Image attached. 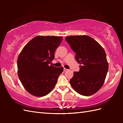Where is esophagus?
Masks as SVG:
<instances>
[{
  "label": "esophagus",
  "instance_id": "obj_1",
  "mask_svg": "<svg viewBox=\"0 0 123 123\" xmlns=\"http://www.w3.org/2000/svg\"><path fill=\"white\" fill-rule=\"evenodd\" d=\"M64 71H68V70L67 69H66V68H64Z\"/></svg>",
  "mask_w": 123,
  "mask_h": 123
}]
</instances>
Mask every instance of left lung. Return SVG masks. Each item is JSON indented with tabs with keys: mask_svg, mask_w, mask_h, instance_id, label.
I'll return each instance as SVG.
<instances>
[{
	"mask_svg": "<svg viewBox=\"0 0 123 123\" xmlns=\"http://www.w3.org/2000/svg\"><path fill=\"white\" fill-rule=\"evenodd\" d=\"M66 40L81 64L79 71L74 72L70 84L80 95H92L103 85L108 72L105 51L97 42L87 35L66 36Z\"/></svg>",
	"mask_w": 123,
	"mask_h": 123,
	"instance_id": "1",
	"label": "left lung"
}]
</instances>
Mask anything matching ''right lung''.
I'll return each instance as SVG.
<instances>
[{"instance_id": "obj_1", "label": "right lung", "mask_w": 123, "mask_h": 123, "mask_svg": "<svg viewBox=\"0 0 123 123\" xmlns=\"http://www.w3.org/2000/svg\"><path fill=\"white\" fill-rule=\"evenodd\" d=\"M62 36H37L23 49L17 59L18 75L25 89L31 95H48L56 84L63 68L49 64Z\"/></svg>"}]
</instances>
